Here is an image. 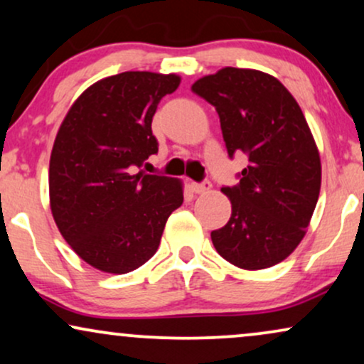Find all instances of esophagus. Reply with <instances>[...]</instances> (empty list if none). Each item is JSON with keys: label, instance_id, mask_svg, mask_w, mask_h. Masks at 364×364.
Segmentation results:
<instances>
[{"label": "esophagus", "instance_id": "obj_1", "mask_svg": "<svg viewBox=\"0 0 364 364\" xmlns=\"http://www.w3.org/2000/svg\"><path fill=\"white\" fill-rule=\"evenodd\" d=\"M211 190V183L203 181V183H191V191L196 193V195H203V193Z\"/></svg>", "mask_w": 364, "mask_h": 364}]
</instances>
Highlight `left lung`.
<instances>
[{"label":"left lung","mask_w":364,"mask_h":364,"mask_svg":"<svg viewBox=\"0 0 364 364\" xmlns=\"http://www.w3.org/2000/svg\"><path fill=\"white\" fill-rule=\"evenodd\" d=\"M191 90L216 109L228 156L243 153L247 168L230 198L228 223L211 242L230 264L245 270L272 267L306 235L321 190L319 151L304 114L275 77L225 67Z\"/></svg>","instance_id":"obj_1"}]
</instances>
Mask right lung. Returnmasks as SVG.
<instances>
[{"instance_id": "add662e5", "label": "right lung", "mask_w": 364, "mask_h": 364, "mask_svg": "<svg viewBox=\"0 0 364 364\" xmlns=\"http://www.w3.org/2000/svg\"><path fill=\"white\" fill-rule=\"evenodd\" d=\"M174 73L122 72L90 85L60 126L50 156V208L68 245L107 274H127L158 250L183 203L179 179L136 173L158 153L153 116L178 89Z\"/></svg>"}]
</instances>
